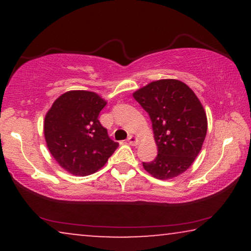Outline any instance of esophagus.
<instances>
[{
	"instance_id": "esophagus-1",
	"label": "esophagus",
	"mask_w": 251,
	"mask_h": 251,
	"mask_svg": "<svg viewBox=\"0 0 251 251\" xmlns=\"http://www.w3.org/2000/svg\"><path fill=\"white\" fill-rule=\"evenodd\" d=\"M126 142H128L129 145L136 146L137 144H138V139H137V137H135V136H129L128 137V140H126Z\"/></svg>"
}]
</instances>
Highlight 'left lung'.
<instances>
[{
    "instance_id": "obj_1",
    "label": "left lung",
    "mask_w": 251,
    "mask_h": 251,
    "mask_svg": "<svg viewBox=\"0 0 251 251\" xmlns=\"http://www.w3.org/2000/svg\"><path fill=\"white\" fill-rule=\"evenodd\" d=\"M152 121L157 156L143 162L157 179L179 176L194 162L207 135V115L201 101L184 82L153 81L133 92Z\"/></svg>"
}]
</instances>
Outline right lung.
Instances as JSON below:
<instances>
[{
    "label": "right lung",
    "instance_id": "right-lung-1",
    "mask_svg": "<svg viewBox=\"0 0 251 251\" xmlns=\"http://www.w3.org/2000/svg\"><path fill=\"white\" fill-rule=\"evenodd\" d=\"M107 104L96 92L72 90L58 97L44 119V138L51 155L75 176L105 166L119 144L108 137L98 116Z\"/></svg>",
    "mask_w": 251,
    "mask_h": 251
}]
</instances>
